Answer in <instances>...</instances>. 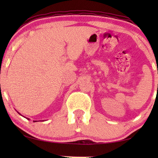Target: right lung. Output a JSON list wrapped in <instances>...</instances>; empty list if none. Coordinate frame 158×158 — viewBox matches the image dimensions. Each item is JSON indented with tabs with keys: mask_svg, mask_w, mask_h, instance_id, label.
Instances as JSON below:
<instances>
[{
	"mask_svg": "<svg viewBox=\"0 0 158 158\" xmlns=\"http://www.w3.org/2000/svg\"><path fill=\"white\" fill-rule=\"evenodd\" d=\"M18 113H19V112H18ZM27 118V119H29V118ZM34 122H36V121H34Z\"/></svg>",
	"mask_w": 158,
	"mask_h": 158,
	"instance_id": "add662e5",
	"label": "right lung"
}]
</instances>
